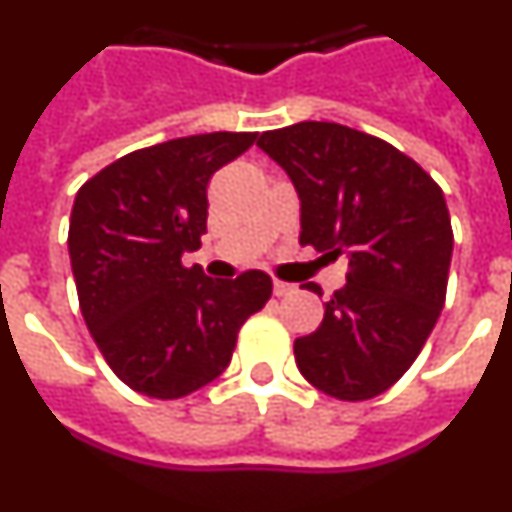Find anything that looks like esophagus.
I'll list each match as a JSON object with an SVG mask.
<instances>
[{
    "mask_svg": "<svg viewBox=\"0 0 512 512\" xmlns=\"http://www.w3.org/2000/svg\"><path fill=\"white\" fill-rule=\"evenodd\" d=\"M295 292V284H287V282H274V295L277 297H284V295H292Z\"/></svg>",
    "mask_w": 512,
    "mask_h": 512,
    "instance_id": "34e87169",
    "label": "esophagus"
}]
</instances>
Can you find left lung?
<instances>
[{
	"label": "left lung",
	"instance_id": "obj_1",
	"mask_svg": "<svg viewBox=\"0 0 512 512\" xmlns=\"http://www.w3.org/2000/svg\"><path fill=\"white\" fill-rule=\"evenodd\" d=\"M256 146L295 184L302 246L348 261L320 328L295 341L297 369L338 400L382 395L446 300L454 233L441 187L395 146L338 122L269 130Z\"/></svg>",
	"mask_w": 512,
	"mask_h": 512
}]
</instances>
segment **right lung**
Segmentation results:
<instances>
[{"instance_id": "add662e5", "label": "right lung", "mask_w": 512, "mask_h": 512, "mask_svg": "<svg viewBox=\"0 0 512 512\" xmlns=\"http://www.w3.org/2000/svg\"><path fill=\"white\" fill-rule=\"evenodd\" d=\"M256 133L189 135L128 153L79 189L69 256L81 315L112 372L140 395L176 400L217 379L271 279H210L182 264L207 233V182Z\"/></svg>"}]
</instances>
